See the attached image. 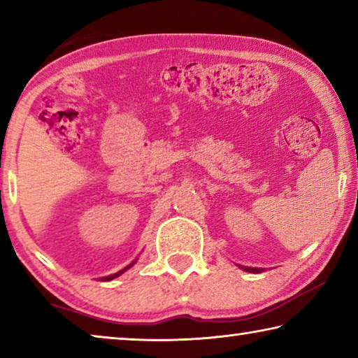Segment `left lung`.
<instances>
[{"instance_id":"8db88e82","label":"left lung","mask_w":358,"mask_h":358,"mask_svg":"<svg viewBox=\"0 0 358 358\" xmlns=\"http://www.w3.org/2000/svg\"><path fill=\"white\" fill-rule=\"evenodd\" d=\"M245 270H246V271H259L257 268H245Z\"/></svg>"}]
</instances>
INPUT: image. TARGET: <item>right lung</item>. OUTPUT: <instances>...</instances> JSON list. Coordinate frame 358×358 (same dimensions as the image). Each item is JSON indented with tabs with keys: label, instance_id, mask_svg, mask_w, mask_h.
<instances>
[{
	"label": "right lung",
	"instance_id": "add662e5",
	"mask_svg": "<svg viewBox=\"0 0 358 358\" xmlns=\"http://www.w3.org/2000/svg\"><path fill=\"white\" fill-rule=\"evenodd\" d=\"M132 265H134V262H132V264H129L128 266H126V268L124 270H128V268H131V266ZM124 270H121V271H118V273H115V275H110V276H107V278H104V281H110V280H113V278H117V276H120L121 273H123V271Z\"/></svg>",
	"mask_w": 358,
	"mask_h": 358
}]
</instances>
